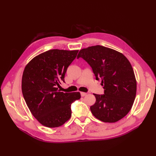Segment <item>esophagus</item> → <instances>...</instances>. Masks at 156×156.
<instances>
[{
  "label": "esophagus",
  "instance_id": "obj_1",
  "mask_svg": "<svg viewBox=\"0 0 156 156\" xmlns=\"http://www.w3.org/2000/svg\"><path fill=\"white\" fill-rule=\"evenodd\" d=\"M87 94V93H86V92H81V96L82 97H84V96H85Z\"/></svg>",
  "mask_w": 156,
  "mask_h": 156
}]
</instances>
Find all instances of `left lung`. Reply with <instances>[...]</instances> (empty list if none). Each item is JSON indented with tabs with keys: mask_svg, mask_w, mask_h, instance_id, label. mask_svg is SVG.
I'll list each match as a JSON object with an SVG mask.
<instances>
[{
	"mask_svg": "<svg viewBox=\"0 0 156 156\" xmlns=\"http://www.w3.org/2000/svg\"><path fill=\"white\" fill-rule=\"evenodd\" d=\"M81 57L92 68L96 80L104 86V94H94L96 103L90 107L92 115L104 122L121 120L133 106L136 81L129 61L120 52L101 45L80 50Z\"/></svg>",
	"mask_w": 156,
	"mask_h": 156,
	"instance_id": "8db88e82",
	"label": "left lung"
}]
</instances>
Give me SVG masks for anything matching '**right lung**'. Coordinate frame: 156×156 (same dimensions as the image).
Listing matches in <instances>:
<instances>
[{
    "instance_id": "right-lung-1",
    "label": "right lung",
    "mask_w": 156,
    "mask_h": 156,
    "mask_svg": "<svg viewBox=\"0 0 156 156\" xmlns=\"http://www.w3.org/2000/svg\"><path fill=\"white\" fill-rule=\"evenodd\" d=\"M79 50L51 49L33 58L23 73L21 89L30 111L43 126L57 127L72 116L71 104L81 98L77 92H60L67 68Z\"/></svg>"
}]
</instances>
